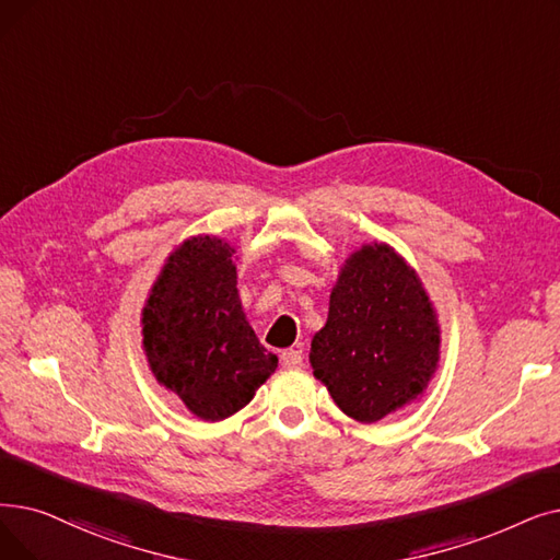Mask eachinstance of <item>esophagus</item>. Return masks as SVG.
Listing matches in <instances>:
<instances>
[{"instance_id":"obj_1","label":"esophagus","mask_w":560,"mask_h":560,"mask_svg":"<svg viewBox=\"0 0 560 560\" xmlns=\"http://www.w3.org/2000/svg\"><path fill=\"white\" fill-rule=\"evenodd\" d=\"M302 363H304L302 350L290 348V350H283V352H281V366H283V369H302Z\"/></svg>"}]
</instances>
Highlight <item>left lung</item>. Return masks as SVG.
<instances>
[{
	"label": "left lung",
	"mask_w": 560,
	"mask_h": 560,
	"mask_svg": "<svg viewBox=\"0 0 560 560\" xmlns=\"http://www.w3.org/2000/svg\"><path fill=\"white\" fill-rule=\"evenodd\" d=\"M442 357V325L428 290L386 242H366L340 265L327 323L308 361L338 409L359 423L419 402Z\"/></svg>",
	"instance_id": "left-lung-1"
}]
</instances>
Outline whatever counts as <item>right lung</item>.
I'll list each match as a JSON object with an SVG mask.
<instances>
[{"label":"right lung","mask_w":560,"mask_h":560,"mask_svg":"<svg viewBox=\"0 0 560 560\" xmlns=\"http://www.w3.org/2000/svg\"><path fill=\"white\" fill-rule=\"evenodd\" d=\"M235 260L224 237H185L141 308V348L153 377L210 423L247 407L279 363L247 320Z\"/></svg>","instance_id":"right-lung-1"}]
</instances>
